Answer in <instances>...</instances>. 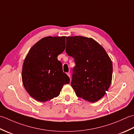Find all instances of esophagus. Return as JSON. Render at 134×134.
I'll use <instances>...</instances> for the list:
<instances>
[{"label": "esophagus", "mask_w": 134, "mask_h": 134, "mask_svg": "<svg viewBox=\"0 0 134 134\" xmlns=\"http://www.w3.org/2000/svg\"><path fill=\"white\" fill-rule=\"evenodd\" d=\"M67 75H68V76H69L70 78V76H70V72H67Z\"/></svg>", "instance_id": "34e87169"}]
</instances>
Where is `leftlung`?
Segmentation results:
<instances>
[{
    "instance_id": "left-lung-1",
    "label": "left lung",
    "mask_w": 134,
    "mask_h": 134,
    "mask_svg": "<svg viewBox=\"0 0 134 134\" xmlns=\"http://www.w3.org/2000/svg\"><path fill=\"white\" fill-rule=\"evenodd\" d=\"M65 52L74 59L71 85L78 97L97 101L112 82V63L97 42L82 36L66 37Z\"/></svg>"
}]
</instances>
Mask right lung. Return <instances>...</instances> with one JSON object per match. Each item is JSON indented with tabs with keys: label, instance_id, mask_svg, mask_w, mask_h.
<instances>
[{
	"label": "right lung",
	"instance_id": "add662e5",
	"mask_svg": "<svg viewBox=\"0 0 134 134\" xmlns=\"http://www.w3.org/2000/svg\"><path fill=\"white\" fill-rule=\"evenodd\" d=\"M65 37H47L28 52L22 67V79L29 95L40 102L58 97L70 78L63 71L58 56L65 49Z\"/></svg>",
	"mask_w": 134,
	"mask_h": 134
}]
</instances>
